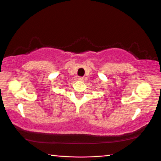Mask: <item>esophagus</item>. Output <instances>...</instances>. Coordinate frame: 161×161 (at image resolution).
Listing matches in <instances>:
<instances>
[{
	"mask_svg": "<svg viewBox=\"0 0 161 161\" xmlns=\"http://www.w3.org/2000/svg\"><path fill=\"white\" fill-rule=\"evenodd\" d=\"M78 80H79V81H84V77H79V78H78Z\"/></svg>",
	"mask_w": 161,
	"mask_h": 161,
	"instance_id": "34e87169",
	"label": "esophagus"
}]
</instances>
